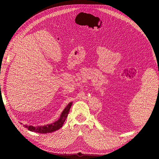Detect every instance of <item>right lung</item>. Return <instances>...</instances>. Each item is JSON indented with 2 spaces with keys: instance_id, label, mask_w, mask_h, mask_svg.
Instances as JSON below:
<instances>
[{
  "instance_id": "1",
  "label": "right lung",
  "mask_w": 159,
  "mask_h": 159,
  "mask_svg": "<svg viewBox=\"0 0 159 159\" xmlns=\"http://www.w3.org/2000/svg\"><path fill=\"white\" fill-rule=\"evenodd\" d=\"M72 104V102H70L68 104H67V107L63 111L61 114L59 120L55 121L54 123H52L50 124H46L45 126H27V125H24V126H25V128H27L29 130L35 132V133H42V134L50 133H52V132L59 130L60 128L62 127L63 124H64V122H65Z\"/></svg>"
}]
</instances>
